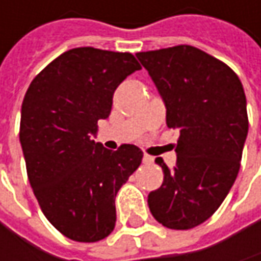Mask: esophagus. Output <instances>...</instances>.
I'll list each match as a JSON object with an SVG mask.
<instances>
[{
    "mask_svg": "<svg viewBox=\"0 0 261 261\" xmlns=\"http://www.w3.org/2000/svg\"><path fill=\"white\" fill-rule=\"evenodd\" d=\"M142 160H143V163H145V165H151V163H154V159H152L151 155H148V154H145Z\"/></svg>",
    "mask_w": 261,
    "mask_h": 261,
    "instance_id": "esophagus-1",
    "label": "esophagus"
}]
</instances>
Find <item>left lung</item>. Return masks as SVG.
Instances as JSON below:
<instances>
[{"instance_id": "1", "label": "left lung", "mask_w": 261, "mask_h": 261, "mask_svg": "<svg viewBox=\"0 0 261 261\" xmlns=\"http://www.w3.org/2000/svg\"><path fill=\"white\" fill-rule=\"evenodd\" d=\"M136 57L165 102L166 125L180 130L177 165L171 171L155 160L165 178L148 205L166 228L189 230L207 221L234 184L248 136L245 90L230 66L190 45Z\"/></svg>"}]
</instances>
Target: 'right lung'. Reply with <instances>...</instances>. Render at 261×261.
Wrapping results in <instances>:
<instances>
[{
    "instance_id": "obj_1",
    "label": "right lung",
    "mask_w": 261,
    "mask_h": 261,
    "mask_svg": "<svg viewBox=\"0 0 261 261\" xmlns=\"http://www.w3.org/2000/svg\"><path fill=\"white\" fill-rule=\"evenodd\" d=\"M140 65L130 53L74 48L53 60L27 90L19 140L27 175L46 219L75 242H98L116 224L118 190L142 163L134 145L95 142L113 93Z\"/></svg>"
}]
</instances>
